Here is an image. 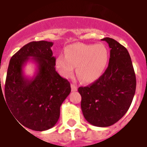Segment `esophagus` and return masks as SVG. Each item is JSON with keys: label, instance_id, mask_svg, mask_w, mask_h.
I'll use <instances>...</instances> for the list:
<instances>
[{"label": "esophagus", "instance_id": "34e87169", "mask_svg": "<svg viewBox=\"0 0 147 147\" xmlns=\"http://www.w3.org/2000/svg\"><path fill=\"white\" fill-rule=\"evenodd\" d=\"M71 91H77V87L75 84H71Z\"/></svg>", "mask_w": 147, "mask_h": 147}]
</instances>
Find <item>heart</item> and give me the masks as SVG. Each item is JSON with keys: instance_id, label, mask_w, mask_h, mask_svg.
Listing matches in <instances>:
<instances>
[{"instance_id": "1", "label": "heart", "mask_w": 147, "mask_h": 147, "mask_svg": "<svg viewBox=\"0 0 147 147\" xmlns=\"http://www.w3.org/2000/svg\"><path fill=\"white\" fill-rule=\"evenodd\" d=\"M109 52L103 45L75 43L65 48V56L56 59V67L64 78L72 76L74 67L82 82L91 84L98 80L105 71Z\"/></svg>"}]
</instances>
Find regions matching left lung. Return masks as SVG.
Wrapping results in <instances>:
<instances>
[{
    "label": "left lung",
    "mask_w": 147,
    "mask_h": 147,
    "mask_svg": "<svg viewBox=\"0 0 147 147\" xmlns=\"http://www.w3.org/2000/svg\"><path fill=\"white\" fill-rule=\"evenodd\" d=\"M111 49L109 64L98 80L78 89L85 119L93 126H111L127 113L134 98L136 77L127 49L114 39H102Z\"/></svg>",
    "instance_id": "8db88e82"
}]
</instances>
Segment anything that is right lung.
<instances>
[{
	"label": "right lung",
	"mask_w": 147,
	"mask_h": 147,
	"mask_svg": "<svg viewBox=\"0 0 147 147\" xmlns=\"http://www.w3.org/2000/svg\"><path fill=\"white\" fill-rule=\"evenodd\" d=\"M52 45V42L41 40L22 47L10 59L5 95L0 91L16 119L33 131H46L56 125L60 106L71 92L70 83L56 72ZM28 61L37 65L32 78L23 75Z\"/></svg>",
	"instance_id": "obj_1"
}]
</instances>
